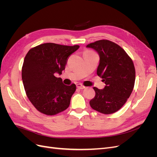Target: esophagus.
Listing matches in <instances>:
<instances>
[{
  "mask_svg": "<svg viewBox=\"0 0 157 157\" xmlns=\"http://www.w3.org/2000/svg\"><path fill=\"white\" fill-rule=\"evenodd\" d=\"M77 88L78 89H84V88H85V86H83L82 84L78 83V84H77Z\"/></svg>",
  "mask_w": 157,
  "mask_h": 157,
  "instance_id": "34e87169",
  "label": "esophagus"
}]
</instances>
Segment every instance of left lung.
I'll return each mask as SVG.
<instances>
[{
	"mask_svg": "<svg viewBox=\"0 0 157 157\" xmlns=\"http://www.w3.org/2000/svg\"><path fill=\"white\" fill-rule=\"evenodd\" d=\"M99 56L97 74L105 82L103 90L94 87L95 97L90 101L91 107L109 115L117 112L124 105L134 87L136 71L130 57L115 42L99 40L86 46Z\"/></svg>",
	"mask_w": 157,
	"mask_h": 157,
	"instance_id": "obj_1",
	"label": "left lung"
}]
</instances>
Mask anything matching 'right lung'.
<instances>
[{"label": "right lung", "instance_id": "1", "mask_svg": "<svg viewBox=\"0 0 157 157\" xmlns=\"http://www.w3.org/2000/svg\"><path fill=\"white\" fill-rule=\"evenodd\" d=\"M79 47L49 42L27 52L22 66V80L28 99L39 112L55 115L69 107L76 85H65L55 74H61L69 57Z\"/></svg>", "mask_w": 157, "mask_h": 157}]
</instances>
